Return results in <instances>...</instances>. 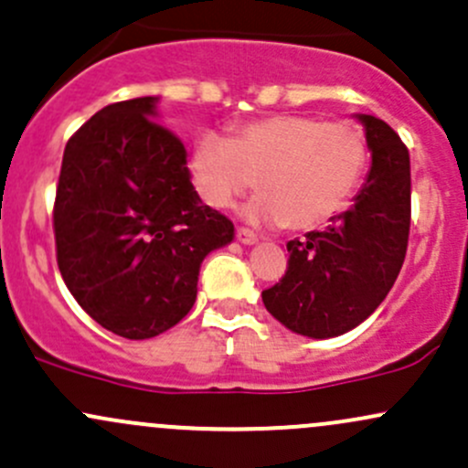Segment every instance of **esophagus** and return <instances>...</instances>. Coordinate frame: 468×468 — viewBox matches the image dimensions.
Returning a JSON list of instances; mask_svg holds the SVG:
<instances>
[{
	"label": "esophagus",
	"instance_id": "34e87169",
	"mask_svg": "<svg viewBox=\"0 0 468 468\" xmlns=\"http://www.w3.org/2000/svg\"><path fill=\"white\" fill-rule=\"evenodd\" d=\"M236 240H239V243H243V245H254L256 243V234L248 228H239V229H236Z\"/></svg>",
	"mask_w": 468,
	"mask_h": 468
}]
</instances>
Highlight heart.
I'll return each instance as SVG.
<instances>
[{
  "instance_id": "1",
  "label": "heart",
  "mask_w": 468,
  "mask_h": 468,
  "mask_svg": "<svg viewBox=\"0 0 468 468\" xmlns=\"http://www.w3.org/2000/svg\"><path fill=\"white\" fill-rule=\"evenodd\" d=\"M368 165V144L350 122L276 113L229 129V138L203 132L194 140L189 176L205 205L225 209L252 187L245 207L254 223L294 232L324 225L348 205Z\"/></svg>"
}]
</instances>
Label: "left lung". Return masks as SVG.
<instances>
[{
	"mask_svg": "<svg viewBox=\"0 0 468 468\" xmlns=\"http://www.w3.org/2000/svg\"><path fill=\"white\" fill-rule=\"evenodd\" d=\"M373 163L353 207L288 243V270L263 290L268 313L296 335L328 339L368 319L393 288L410 229V158L384 120L356 115Z\"/></svg>",
	"mask_w": 468,
	"mask_h": 468,
	"instance_id": "left-lung-1",
	"label": "left lung"
}]
</instances>
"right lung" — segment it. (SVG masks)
Returning <instances> with one entry per match:
<instances>
[{"mask_svg": "<svg viewBox=\"0 0 468 468\" xmlns=\"http://www.w3.org/2000/svg\"><path fill=\"white\" fill-rule=\"evenodd\" d=\"M158 98L100 109L69 138L53 205L58 268L102 328L152 339L192 310L198 270L234 223L194 192Z\"/></svg>", "mask_w": 468, "mask_h": 468, "instance_id": "obj_1", "label": "right lung"}]
</instances>
